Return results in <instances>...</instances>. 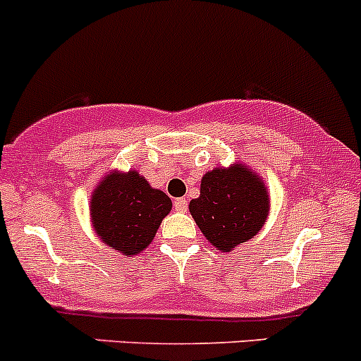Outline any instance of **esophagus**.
I'll list each match as a JSON object with an SVG mask.
<instances>
[{"label": "esophagus", "mask_w": 361, "mask_h": 361, "mask_svg": "<svg viewBox=\"0 0 361 361\" xmlns=\"http://www.w3.org/2000/svg\"><path fill=\"white\" fill-rule=\"evenodd\" d=\"M173 208H176L177 212H185V210H188V200L177 198L176 202H173Z\"/></svg>", "instance_id": "1"}]
</instances>
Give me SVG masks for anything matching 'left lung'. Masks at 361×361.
<instances>
[{
  "label": "left lung",
  "mask_w": 361,
  "mask_h": 361,
  "mask_svg": "<svg viewBox=\"0 0 361 361\" xmlns=\"http://www.w3.org/2000/svg\"><path fill=\"white\" fill-rule=\"evenodd\" d=\"M269 210L262 180L245 166L215 169L202 179L189 212L219 252H229L261 231Z\"/></svg>",
  "instance_id": "1"
}]
</instances>
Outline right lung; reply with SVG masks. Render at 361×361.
Segmentation results:
<instances>
[{"mask_svg": "<svg viewBox=\"0 0 361 361\" xmlns=\"http://www.w3.org/2000/svg\"><path fill=\"white\" fill-rule=\"evenodd\" d=\"M90 203L99 238L123 255L142 252L172 208L169 196L137 172L111 173L95 189Z\"/></svg>", "mask_w": 361, "mask_h": 361, "instance_id": "obj_1", "label": "right lung"}]
</instances>
